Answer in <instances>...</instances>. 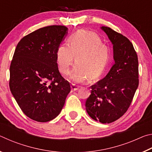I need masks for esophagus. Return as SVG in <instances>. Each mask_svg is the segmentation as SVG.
I'll use <instances>...</instances> for the list:
<instances>
[{
	"mask_svg": "<svg viewBox=\"0 0 152 152\" xmlns=\"http://www.w3.org/2000/svg\"><path fill=\"white\" fill-rule=\"evenodd\" d=\"M79 88H80L79 86L75 85V84H72V85L71 86V89H72V91H78V90L79 89Z\"/></svg>",
	"mask_w": 152,
	"mask_h": 152,
	"instance_id": "34e87169",
	"label": "esophagus"
}]
</instances>
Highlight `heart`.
I'll return each instance as SVG.
<instances>
[{
    "label": "heart",
    "instance_id": "1",
    "mask_svg": "<svg viewBox=\"0 0 152 152\" xmlns=\"http://www.w3.org/2000/svg\"><path fill=\"white\" fill-rule=\"evenodd\" d=\"M76 58H75V56ZM110 58L109 49L93 33L80 31L58 48L56 61L60 72L68 75L75 59L70 78L78 83L99 78L103 74Z\"/></svg>",
    "mask_w": 152,
    "mask_h": 152
}]
</instances>
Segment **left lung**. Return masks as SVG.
<instances>
[{
    "label": "left lung",
    "instance_id": "8db88e82",
    "mask_svg": "<svg viewBox=\"0 0 152 152\" xmlns=\"http://www.w3.org/2000/svg\"><path fill=\"white\" fill-rule=\"evenodd\" d=\"M101 29L113 44L115 64L107 76L91 86L86 110L92 119L110 123L129 107L139 85L138 58L132 42L110 27Z\"/></svg>",
    "mask_w": 152,
    "mask_h": 152
}]
</instances>
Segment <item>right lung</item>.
Returning a JSON list of instances; mask_svg holds the SVG:
<instances>
[{"instance_id":"right-lung-1","label":"right lung","mask_w":152,"mask_h":152,"mask_svg":"<svg viewBox=\"0 0 152 152\" xmlns=\"http://www.w3.org/2000/svg\"><path fill=\"white\" fill-rule=\"evenodd\" d=\"M62 25L41 28L20 39L10 66L9 86L28 117L48 122L60 114L70 85L59 72L56 52L68 34Z\"/></svg>"}]
</instances>
